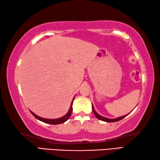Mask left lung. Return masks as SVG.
I'll use <instances>...</instances> for the list:
<instances>
[{"label": "left lung", "mask_w": 160, "mask_h": 160, "mask_svg": "<svg viewBox=\"0 0 160 160\" xmlns=\"http://www.w3.org/2000/svg\"><path fill=\"white\" fill-rule=\"evenodd\" d=\"M92 110H93V112L94 114H95V115H96V117H97L98 119H100V120H102V121L106 122H118V121H119V120H121V119H124V117H127V116L128 115V114H126V115H124V116L117 117V118H116V119H108V118H106V117H104L100 116V114H98V113L96 112V110H94L93 105H92Z\"/></svg>", "instance_id": "left-lung-1"}]
</instances>
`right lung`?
<instances>
[{"label": "right lung", "mask_w": 160, "mask_h": 160, "mask_svg": "<svg viewBox=\"0 0 160 160\" xmlns=\"http://www.w3.org/2000/svg\"><path fill=\"white\" fill-rule=\"evenodd\" d=\"M74 98H73L72 103H71V105H70V108H69V110L68 111V112H67L65 115L60 117V118H58V119H44V118H42V117H40L36 115L32 112H31V113H32L34 117H36V119L40 120V121L45 122V123H47V124H62V123H64L66 121L68 120V119L70 117V115H71L72 114V104H73V100H74Z\"/></svg>", "instance_id": "obj_1"}]
</instances>
